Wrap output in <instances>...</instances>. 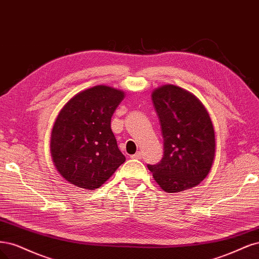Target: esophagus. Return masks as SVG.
Listing matches in <instances>:
<instances>
[{"mask_svg":"<svg viewBox=\"0 0 259 259\" xmlns=\"http://www.w3.org/2000/svg\"><path fill=\"white\" fill-rule=\"evenodd\" d=\"M130 157L132 158V159H141L142 154H141V152H138V153H136L135 155H131Z\"/></svg>","mask_w":259,"mask_h":259,"instance_id":"1","label":"esophagus"}]
</instances>
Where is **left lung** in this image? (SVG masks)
Masks as SVG:
<instances>
[{
  "label": "left lung",
  "instance_id": "obj_1",
  "mask_svg": "<svg viewBox=\"0 0 259 259\" xmlns=\"http://www.w3.org/2000/svg\"><path fill=\"white\" fill-rule=\"evenodd\" d=\"M152 100L160 121L163 157L147 168L165 193L199 185L215 158L214 127L206 108L195 95L169 84L154 89Z\"/></svg>",
  "mask_w": 259,
  "mask_h": 259
}]
</instances>
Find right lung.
<instances>
[{"instance_id":"1","label":"right lung","mask_w":259,"mask_h":259,"mask_svg":"<svg viewBox=\"0 0 259 259\" xmlns=\"http://www.w3.org/2000/svg\"><path fill=\"white\" fill-rule=\"evenodd\" d=\"M124 96L122 90L98 85L72 97L58 114L51 154L57 171L70 184L99 188L126 160L111 129Z\"/></svg>"}]
</instances>
